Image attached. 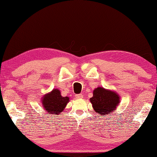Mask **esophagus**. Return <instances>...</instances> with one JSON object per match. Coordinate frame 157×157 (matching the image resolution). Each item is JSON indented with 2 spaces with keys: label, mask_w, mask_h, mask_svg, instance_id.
Instances as JSON below:
<instances>
[{
  "label": "esophagus",
  "mask_w": 157,
  "mask_h": 157,
  "mask_svg": "<svg viewBox=\"0 0 157 157\" xmlns=\"http://www.w3.org/2000/svg\"><path fill=\"white\" fill-rule=\"evenodd\" d=\"M75 98H78V99H81V98H83V95H82V94H76Z\"/></svg>",
  "instance_id": "34e87169"
}]
</instances>
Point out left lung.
Wrapping results in <instances>:
<instances>
[{
  "label": "left lung",
  "instance_id": "obj_1",
  "mask_svg": "<svg viewBox=\"0 0 157 157\" xmlns=\"http://www.w3.org/2000/svg\"><path fill=\"white\" fill-rule=\"evenodd\" d=\"M116 93L98 87L94 91V95L90 99L94 110L102 115H107L115 111L120 102Z\"/></svg>",
  "mask_w": 157,
  "mask_h": 157
}]
</instances>
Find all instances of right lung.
Segmentation results:
<instances>
[{
    "label": "right lung",
    "mask_w": 157,
    "mask_h": 157,
    "mask_svg": "<svg viewBox=\"0 0 157 157\" xmlns=\"http://www.w3.org/2000/svg\"><path fill=\"white\" fill-rule=\"evenodd\" d=\"M68 102V97L62 96L58 89L52 90L42 100V104L46 111L48 113H55V115L62 112Z\"/></svg>",
    "instance_id": "right-lung-1"
}]
</instances>
